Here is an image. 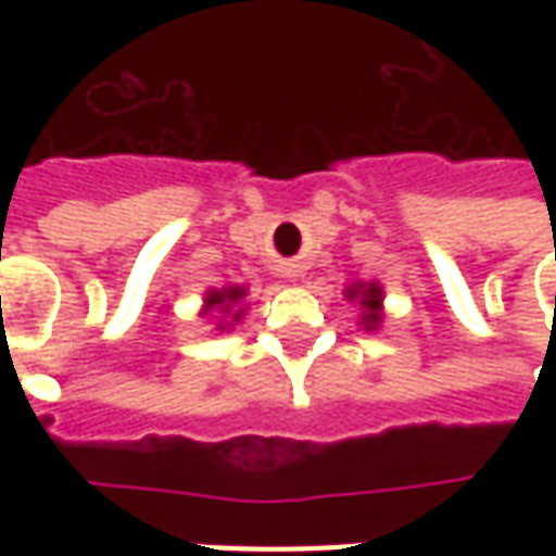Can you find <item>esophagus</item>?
I'll return each instance as SVG.
<instances>
[{
    "mask_svg": "<svg viewBox=\"0 0 556 556\" xmlns=\"http://www.w3.org/2000/svg\"><path fill=\"white\" fill-rule=\"evenodd\" d=\"M286 277H298V270H286Z\"/></svg>",
    "mask_w": 556,
    "mask_h": 556,
    "instance_id": "34e87169",
    "label": "esophagus"
}]
</instances>
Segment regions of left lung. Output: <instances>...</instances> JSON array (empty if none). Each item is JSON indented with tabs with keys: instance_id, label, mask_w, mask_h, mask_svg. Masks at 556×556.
I'll use <instances>...</instances> for the list:
<instances>
[{
	"instance_id": "left-lung-1",
	"label": "left lung",
	"mask_w": 556,
	"mask_h": 556,
	"mask_svg": "<svg viewBox=\"0 0 556 556\" xmlns=\"http://www.w3.org/2000/svg\"><path fill=\"white\" fill-rule=\"evenodd\" d=\"M349 298H357V291H349ZM361 306L366 309V315H363V321H366V327H378V321H381V289L378 286H369V289L361 291Z\"/></svg>"
}]
</instances>
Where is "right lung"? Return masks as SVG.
Returning a JSON list of instances; mask_svg holds the SVG:
<instances>
[{
  "instance_id": "right-lung-1",
  "label": "right lung",
  "mask_w": 556,
  "mask_h": 556,
  "mask_svg": "<svg viewBox=\"0 0 556 556\" xmlns=\"http://www.w3.org/2000/svg\"><path fill=\"white\" fill-rule=\"evenodd\" d=\"M241 298H243V289L211 291V294H207V306H219L223 313H231V306H235V303L241 301ZM238 315H241V309L235 313V318H238Z\"/></svg>"
}]
</instances>
